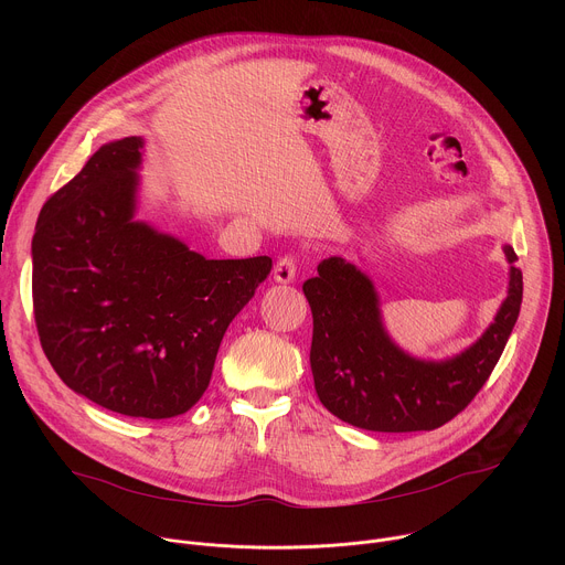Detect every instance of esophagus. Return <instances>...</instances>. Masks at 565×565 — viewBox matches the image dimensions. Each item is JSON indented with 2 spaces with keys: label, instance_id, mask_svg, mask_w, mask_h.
<instances>
[{
  "label": "esophagus",
  "instance_id": "obj_1",
  "mask_svg": "<svg viewBox=\"0 0 565 565\" xmlns=\"http://www.w3.org/2000/svg\"><path fill=\"white\" fill-rule=\"evenodd\" d=\"M273 275H275V281H277V284H290V281L295 279V275H297V264H295V259H292V257H281V259L275 264Z\"/></svg>",
  "mask_w": 565,
  "mask_h": 565
}]
</instances>
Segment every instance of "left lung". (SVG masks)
Wrapping results in <instances>:
<instances>
[{"mask_svg":"<svg viewBox=\"0 0 565 565\" xmlns=\"http://www.w3.org/2000/svg\"><path fill=\"white\" fill-rule=\"evenodd\" d=\"M510 264L508 297L492 324L471 347L445 358L420 360L402 351L386 333L380 297L355 264L329 257L317 277L303 281L312 310L310 369L315 391L340 420L369 431H431L458 416L494 371L519 319L523 275L516 253Z\"/></svg>","mask_w":565,"mask_h":565,"instance_id":"obj_1","label":"left lung"}]
</instances>
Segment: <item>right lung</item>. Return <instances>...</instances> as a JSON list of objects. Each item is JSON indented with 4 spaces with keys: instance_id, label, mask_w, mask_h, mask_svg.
<instances>
[{
    "instance_id": "1",
    "label": "right lung",
    "mask_w": 565,
    "mask_h": 565,
    "mask_svg": "<svg viewBox=\"0 0 565 565\" xmlns=\"http://www.w3.org/2000/svg\"><path fill=\"white\" fill-rule=\"evenodd\" d=\"M142 147L140 136L103 145L44 203L31 244L33 310L68 388L160 420L201 399L230 321L273 259H205L138 221Z\"/></svg>"
}]
</instances>
